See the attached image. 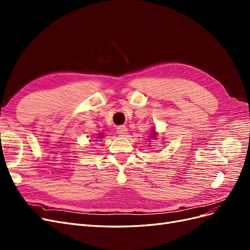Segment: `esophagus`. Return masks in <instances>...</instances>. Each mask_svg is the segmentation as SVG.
<instances>
[{
    "instance_id": "esophagus-1",
    "label": "esophagus",
    "mask_w": 250,
    "mask_h": 250,
    "mask_svg": "<svg viewBox=\"0 0 250 250\" xmlns=\"http://www.w3.org/2000/svg\"><path fill=\"white\" fill-rule=\"evenodd\" d=\"M117 132L120 137H125V135L128 133V129L126 126H119L117 128Z\"/></svg>"
}]
</instances>
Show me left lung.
<instances>
[{"label":"left lung","mask_w":250,"mask_h":250,"mask_svg":"<svg viewBox=\"0 0 250 250\" xmlns=\"http://www.w3.org/2000/svg\"><path fill=\"white\" fill-rule=\"evenodd\" d=\"M149 134H150V135H149V139H147L148 141H150V140H156L157 137H158V133H157L154 129H152V131H151ZM150 142H151V141H150Z\"/></svg>","instance_id":"obj_1"}]
</instances>
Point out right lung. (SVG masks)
<instances>
[{
	"label": "right lung",
	"instance_id": "add662e5",
	"mask_svg": "<svg viewBox=\"0 0 250 250\" xmlns=\"http://www.w3.org/2000/svg\"><path fill=\"white\" fill-rule=\"evenodd\" d=\"M103 137H104V133L103 132H99V133H98V139H103Z\"/></svg>",
	"mask_w": 250,
	"mask_h": 250
}]
</instances>
